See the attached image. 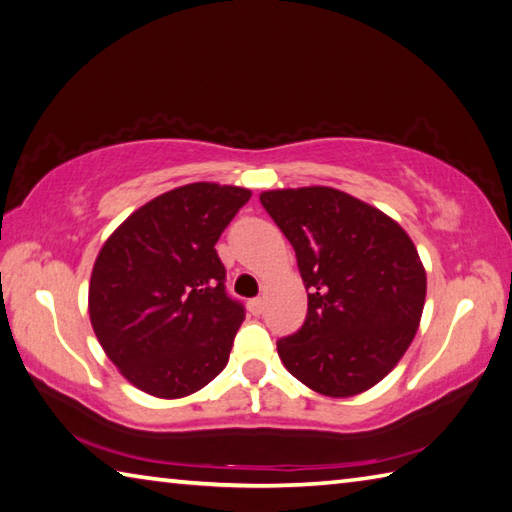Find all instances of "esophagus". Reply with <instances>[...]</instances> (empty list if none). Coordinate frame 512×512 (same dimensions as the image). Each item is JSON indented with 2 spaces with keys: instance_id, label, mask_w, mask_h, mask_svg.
I'll list each match as a JSON object with an SVG mask.
<instances>
[{
  "instance_id": "1",
  "label": "esophagus",
  "mask_w": 512,
  "mask_h": 512,
  "mask_svg": "<svg viewBox=\"0 0 512 512\" xmlns=\"http://www.w3.org/2000/svg\"><path fill=\"white\" fill-rule=\"evenodd\" d=\"M248 306H250V311H253L255 315H259V313L264 311V300H262V297H255V300L248 302Z\"/></svg>"
}]
</instances>
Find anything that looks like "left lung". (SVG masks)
Masks as SVG:
<instances>
[{
	"mask_svg": "<svg viewBox=\"0 0 512 512\" xmlns=\"http://www.w3.org/2000/svg\"><path fill=\"white\" fill-rule=\"evenodd\" d=\"M259 201L291 241L309 291L300 331L277 340L284 367L324 396L367 392L403 358L421 322L427 280L410 235L324 185L268 190Z\"/></svg>",
	"mask_w": 512,
	"mask_h": 512,
	"instance_id": "obj_1",
	"label": "left lung"
}]
</instances>
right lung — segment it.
Wrapping results in <instances>:
<instances>
[{"mask_svg": "<svg viewBox=\"0 0 512 512\" xmlns=\"http://www.w3.org/2000/svg\"><path fill=\"white\" fill-rule=\"evenodd\" d=\"M248 199L237 185H181L132 212L100 248L91 327L134 387L183 398L228 365L246 311L226 293L215 244Z\"/></svg>", "mask_w": 512, "mask_h": 512, "instance_id": "add662e5", "label": "right lung"}]
</instances>
